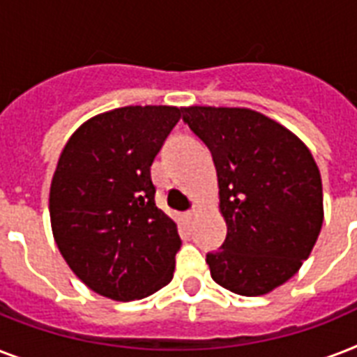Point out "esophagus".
<instances>
[{"label": "esophagus", "instance_id": "34e87169", "mask_svg": "<svg viewBox=\"0 0 357 357\" xmlns=\"http://www.w3.org/2000/svg\"><path fill=\"white\" fill-rule=\"evenodd\" d=\"M196 218V209H190V211H187L185 213V220H187V222H192V220H195Z\"/></svg>", "mask_w": 357, "mask_h": 357}]
</instances>
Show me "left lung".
<instances>
[{"label": "left lung", "mask_w": 357, "mask_h": 357, "mask_svg": "<svg viewBox=\"0 0 357 357\" xmlns=\"http://www.w3.org/2000/svg\"><path fill=\"white\" fill-rule=\"evenodd\" d=\"M183 122L217 167L228 234L206 261L231 293L259 296L310 257L322 228V181L304 142L250 109L187 107Z\"/></svg>", "instance_id": "8db88e82"}]
</instances>
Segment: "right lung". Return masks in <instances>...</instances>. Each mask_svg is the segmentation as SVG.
<instances>
[{
  "mask_svg": "<svg viewBox=\"0 0 357 357\" xmlns=\"http://www.w3.org/2000/svg\"><path fill=\"white\" fill-rule=\"evenodd\" d=\"M178 107L129 105L85 122L64 146L50 190L53 237L94 293L129 302L170 283L181 238L155 206L151 162Z\"/></svg>",
  "mask_w": 357,
  "mask_h": 357,
  "instance_id": "obj_1",
  "label": "right lung"
}]
</instances>
